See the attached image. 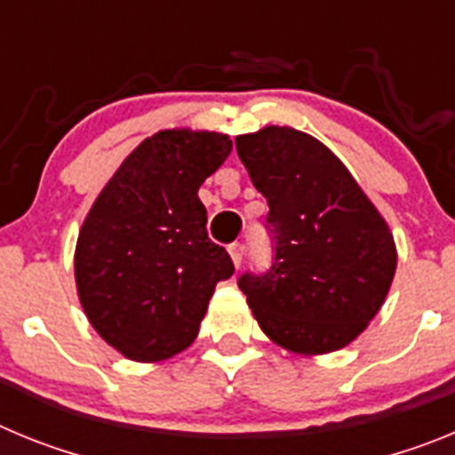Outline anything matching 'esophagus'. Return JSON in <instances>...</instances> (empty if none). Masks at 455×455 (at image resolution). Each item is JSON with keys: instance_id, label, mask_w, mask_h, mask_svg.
Here are the masks:
<instances>
[{"instance_id": "1", "label": "esophagus", "mask_w": 455, "mask_h": 455, "mask_svg": "<svg viewBox=\"0 0 455 455\" xmlns=\"http://www.w3.org/2000/svg\"><path fill=\"white\" fill-rule=\"evenodd\" d=\"M228 251H230V257H232V262H235V267L239 268L241 262H243V255H246V246L236 241V243H230V248H228Z\"/></svg>"}]
</instances>
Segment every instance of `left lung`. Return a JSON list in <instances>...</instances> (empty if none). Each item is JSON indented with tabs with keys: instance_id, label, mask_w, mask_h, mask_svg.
<instances>
[{
	"instance_id": "left-lung-1",
	"label": "left lung",
	"mask_w": 455,
	"mask_h": 455,
	"mask_svg": "<svg viewBox=\"0 0 455 455\" xmlns=\"http://www.w3.org/2000/svg\"><path fill=\"white\" fill-rule=\"evenodd\" d=\"M236 152L268 203L273 264L243 273L257 323L303 355L344 348L378 315L396 271L387 223L347 166L315 136L264 127Z\"/></svg>"
}]
</instances>
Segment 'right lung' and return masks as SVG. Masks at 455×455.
I'll return each instance as SVG.
<instances>
[{"label":"right lung","instance_id":"add662e5","mask_svg":"<svg viewBox=\"0 0 455 455\" xmlns=\"http://www.w3.org/2000/svg\"><path fill=\"white\" fill-rule=\"evenodd\" d=\"M216 132L164 130L132 152L92 203L75 251L91 325L136 363L191 347L216 283L235 273L207 236L198 188L228 159Z\"/></svg>","mask_w":455,"mask_h":455}]
</instances>
